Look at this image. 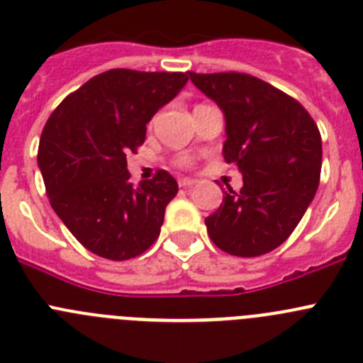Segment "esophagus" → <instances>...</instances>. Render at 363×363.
Returning a JSON list of instances; mask_svg holds the SVG:
<instances>
[{
    "label": "esophagus",
    "mask_w": 363,
    "mask_h": 363,
    "mask_svg": "<svg viewBox=\"0 0 363 363\" xmlns=\"http://www.w3.org/2000/svg\"><path fill=\"white\" fill-rule=\"evenodd\" d=\"M195 184H197V179H191V177L179 179V186H182V188H191V186Z\"/></svg>",
    "instance_id": "34e87169"
}]
</instances>
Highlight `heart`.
I'll use <instances>...</instances> for the list:
<instances>
[{
  "label": "heart",
  "instance_id": "obj_1",
  "mask_svg": "<svg viewBox=\"0 0 363 363\" xmlns=\"http://www.w3.org/2000/svg\"><path fill=\"white\" fill-rule=\"evenodd\" d=\"M179 162H181V164H188V162H189V159H188V157H182L181 161H179Z\"/></svg>",
  "mask_w": 363,
  "mask_h": 363
}]
</instances>
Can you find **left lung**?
Masks as SVG:
<instances>
[{
	"label": "left lung",
	"instance_id": "8db88e82",
	"mask_svg": "<svg viewBox=\"0 0 363 363\" xmlns=\"http://www.w3.org/2000/svg\"><path fill=\"white\" fill-rule=\"evenodd\" d=\"M225 120L222 154L243 177L206 218L209 238L233 256L270 252L292 235L319 188L320 132L292 96L245 73H188Z\"/></svg>",
	"mask_w": 363,
	"mask_h": 363
}]
</instances>
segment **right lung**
Listing matches in <instances>:
<instances>
[{
  "label": "right lung",
  "mask_w": 363,
  "mask_h": 363,
  "mask_svg": "<svg viewBox=\"0 0 363 363\" xmlns=\"http://www.w3.org/2000/svg\"><path fill=\"white\" fill-rule=\"evenodd\" d=\"M186 82L188 73L105 71L64 98L44 125L37 164L50 204L96 256L123 262L157 240L177 181L159 170L134 188L127 154L143 145L148 121Z\"/></svg>",
  "instance_id": "obj_1"
}]
</instances>
